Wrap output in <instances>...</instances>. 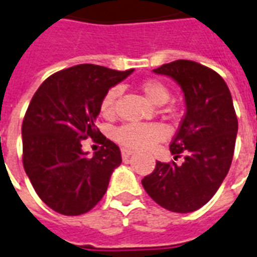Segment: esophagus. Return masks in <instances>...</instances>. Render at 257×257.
Segmentation results:
<instances>
[{
  "mask_svg": "<svg viewBox=\"0 0 257 257\" xmlns=\"http://www.w3.org/2000/svg\"><path fill=\"white\" fill-rule=\"evenodd\" d=\"M133 154V150L131 149H126V148H121V156L124 160H126V158H129Z\"/></svg>",
  "mask_w": 257,
  "mask_h": 257,
  "instance_id": "1",
  "label": "esophagus"
}]
</instances>
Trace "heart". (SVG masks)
I'll return each mask as SVG.
<instances>
[{
	"label": "heart",
	"mask_w": 257,
	"mask_h": 257,
	"mask_svg": "<svg viewBox=\"0 0 257 257\" xmlns=\"http://www.w3.org/2000/svg\"><path fill=\"white\" fill-rule=\"evenodd\" d=\"M140 91L154 105H162L170 99V89L165 83L157 79H147L139 84ZM120 96V88L112 87L104 95L100 103V113L105 118L113 117L116 100ZM114 140L120 145L132 149H149L154 144L166 137V131L157 124H126L117 128L113 133Z\"/></svg>",
	"instance_id": "b5f03b06"
}]
</instances>
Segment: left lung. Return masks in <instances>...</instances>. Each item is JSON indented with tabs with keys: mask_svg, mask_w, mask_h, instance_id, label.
<instances>
[{
	"mask_svg": "<svg viewBox=\"0 0 257 257\" xmlns=\"http://www.w3.org/2000/svg\"><path fill=\"white\" fill-rule=\"evenodd\" d=\"M181 85L186 113L170 144L174 160L156 162L141 181L149 197L173 212H191L207 203L226 178L232 162L237 117L226 81L193 60L179 59L153 70Z\"/></svg>",
	"mask_w": 257,
	"mask_h": 257,
	"instance_id": "8db88e82",
	"label": "left lung"
}]
</instances>
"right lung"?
<instances>
[{
  "label": "right lung",
  "instance_id": "obj_1",
  "mask_svg": "<svg viewBox=\"0 0 257 257\" xmlns=\"http://www.w3.org/2000/svg\"><path fill=\"white\" fill-rule=\"evenodd\" d=\"M132 72L78 64L49 76L33 96L22 122V162L35 193L54 211L81 215L104 197L121 153L95 121L104 95ZM89 137L102 144L92 158L81 150Z\"/></svg>",
  "mask_w": 257,
  "mask_h": 257
}]
</instances>
